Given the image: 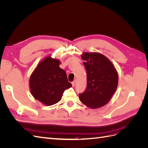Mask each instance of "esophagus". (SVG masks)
Wrapping results in <instances>:
<instances>
[{
	"instance_id": "obj_1",
	"label": "esophagus",
	"mask_w": 148,
	"mask_h": 148,
	"mask_svg": "<svg viewBox=\"0 0 148 148\" xmlns=\"http://www.w3.org/2000/svg\"><path fill=\"white\" fill-rule=\"evenodd\" d=\"M75 84H76V80H74L73 82H71V84H72V86H75Z\"/></svg>"
}]
</instances>
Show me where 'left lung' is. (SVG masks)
Wrapping results in <instances>:
<instances>
[{
	"label": "left lung",
	"mask_w": 148,
	"mask_h": 148,
	"mask_svg": "<svg viewBox=\"0 0 148 148\" xmlns=\"http://www.w3.org/2000/svg\"><path fill=\"white\" fill-rule=\"evenodd\" d=\"M86 69V90L79 94V99L92 109L108 102L117 89L118 74L112 62L99 53H84L82 57Z\"/></svg>",
	"instance_id": "left-lung-1"
}]
</instances>
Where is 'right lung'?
Instances as JSON below:
<instances>
[{
  "instance_id": "add662e5",
  "label": "right lung",
  "mask_w": 148,
  "mask_h": 148,
  "mask_svg": "<svg viewBox=\"0 0 148 148\" xmlns=\"http://www.w3.org/2000/svg\"><path fill=\"white\" fill-rule=\"evenodd\" d=\"M59 65V60L46 57L30 77L31 94L35 99L47 106L59 102L64 91L71 86L65 71L60 68Z\"/></svg>"
}]
</instances>
